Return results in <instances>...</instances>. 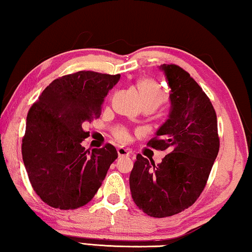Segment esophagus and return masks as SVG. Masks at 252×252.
<instances>
[{"mask_svg": "<svg viewBox=\"0 0 252 252\" xmlns=\"http://www.w3.org/2000/svg\"><path fill=\"white\" fill-rule=\"evenodd\" d=\"M118 155H119V157H127L130 155V152H129V149H126L125 147H119Z\"/></svg>", "mask_w": 252, "mask_h": 252, "instance_id": "obj_1", "label": "esophagus"}]
</instances>
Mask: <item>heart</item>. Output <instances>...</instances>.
Listing matches in <instances>:
<instances>
[{
    "label": "heart",
    "instance_id": "b5f03b06",
    "mask_svg": "<svg viewBox=\"0 0 252 252\" xmlns=\"http://www.w3.org/2000/svg\"><path fill=\"white\" fill-rule=\"evenodd\" d=\"M138 89L144 105L150 104L158 107L166 98L163 88L152 79H142L139 81ZM115 136L119 139H126L127 137V132L126 129H118L115 131Z\"/></svg>",
    "mask_w": 252,
    "mask_h": 252
}]
</instances>
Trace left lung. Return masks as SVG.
I'll return each mask as SVG.
<instances>
[{
	"instance_id": "left-lung-1",
	"label": "left lung",
	"mask_w": 252,
	"mask_h": 252,
	"mask_svg": "<svg viewBox=\"0 0 252 252\" xmlns=\"http://www.w3.org/2000/svg\"><path fill=\"white\" fill-rule=\"evenodd\" d=\"M168 87V119L148 146L168 153L159 164L137 155L130 173L131 196L152 217H167L194 204L204 190L220 149L215 110L190 74L162 64Z\"/></svg>"
}]
</instances>
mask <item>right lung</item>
Wrapping results in <instances>:
<instances>
[{"mask_svg": "<svg viewBox=\"0 0 252 252\" xmlns=\"http://www.w3.org/2000/svg\"><path fill=\"white\" fill-rule=\"evenodd\" d=\"M120 77L94 71L63 76L30 107L22 159L33 190L51 207L66 210L88 204L118 158L113 145L86 150L81 142L89 136L82 125L99 118L104 98Z\"/></svg>", "mask_w": 252, "mask_h": 252, "instance_id": "add662e5", "label": "right lung"}]
</instances>
